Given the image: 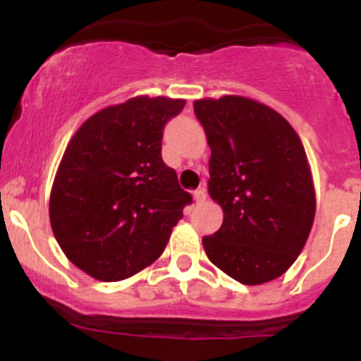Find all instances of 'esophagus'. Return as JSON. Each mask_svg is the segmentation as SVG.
Listing matches in <instances>:
<instances>
[{"instance_id": "esophagus-1", "label": "esophagus", "mask_w": 361, "mask_h": 361, "mask_svg": "<svg viewBox=\"0 0 361 361\" xmlns=\"http://www.w3.org/2000/svg\"><path fill=\"white\" fill-rule=\"evenodd\" d=\"M206 188L204 187H201V188H197V190H194V201H195V204H202L204 201H206Z\"/></svg>"}]
</instances>
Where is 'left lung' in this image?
Here are the masks:
<instances>
[{
    "mask_svg": "<svg viewBox=\"0 0 361 361\" xmlns=\"http://www.w3.org/2000/svg\"><path fill=\"white\" fill-rule=\"evenodd\" d=\"M211 148V199L224 224L204 235L207 258L243 285L285 274L304 248L316 194L304 145L285 116L243 96L197 99Z\"/></svg>",
    "mask_w": 361,
    "mask_h": 361,
    "instance_id": "left-lung-1",
    "label": "left lung"
}]
</instances>
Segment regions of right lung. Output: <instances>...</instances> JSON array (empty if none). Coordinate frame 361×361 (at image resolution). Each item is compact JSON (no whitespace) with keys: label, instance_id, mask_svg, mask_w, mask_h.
Wrapping results in <instances>:
<instances>
[{"label":"right lung","instance_id":"obj_1","mask_svg":"<svg viewBox=\"0 0 361 361\" xmlns=\"http://www.w3.org/2000/svg\"><path fill=\"white\" fill-rule=\"evenodd\" d=\"M185 99L136 96L80 126L50 192L54 235L69 262L99 281L154 264L192 202L162 160V130Z\"/></svg>","mask_w":361,"mask_h":361}]
</instances>
